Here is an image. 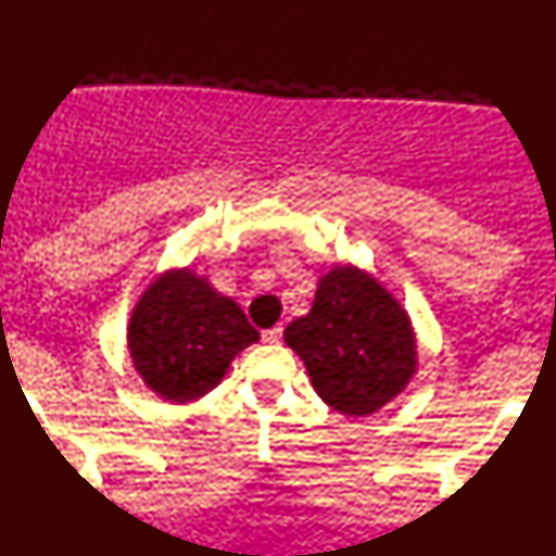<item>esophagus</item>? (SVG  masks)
Here are the masks:
<instances>
[{"label": "esophagus", "mask_w": 556, "mask_h": 556, "mask_svg": "<svg viewBox=\"0 0 556 556\" xmlns=\"http://www.w3.org/2000/svg\"><path fill=\"white\" fill-rule=\"evenodd\" d=\"M262 339H264L266 343H279V341H282V326H274V328H269V330H264Z\"/></svg>", "instance_id": "1"}]
</instances>
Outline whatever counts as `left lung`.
Masks as SVG:
<instances>
[{
  "instance_id": "left-lung-1",
  "label": "left lung",
  "mask_w": 556,
  "mask_h": 556,
  "mask_svg": "<svg viewBox=\"0 0 556 556\" xmlns=\"http://www.w3.org/2000/svg\"><path fill=\"white\" fill-rule=\"evenodd\" d=\"M285 341L305 362L323 403L349 418L377 413L416 375L410 318L356 266L323 274L311 313L287 326Z\"/></svg>"
}]
</instances>
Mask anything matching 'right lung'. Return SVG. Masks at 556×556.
Instances as JSON below:
<instances>
[{
	"instance_id": "add662e5",
	"label": "right lung",
	"mask_w": 556,
	"mask_h": 556,
	"mask_svg": "<svg viewBox=\"0 0 556 556\" xmlns=\"http://www.w3.org/2000/svg\"><path fill=\"white\" fill-rule=\"evenodd\" d=\"M258 330L226 294L192 269L164 271L128 326V349L143 382L168 403H192L220 382Z\"/></svg>"
}]
</instances>
